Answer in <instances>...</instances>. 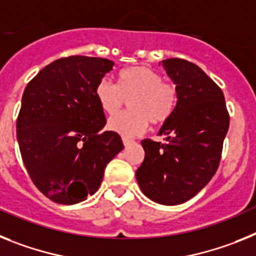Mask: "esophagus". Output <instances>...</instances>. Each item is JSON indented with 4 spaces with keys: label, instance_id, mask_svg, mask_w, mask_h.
<instances>
[{
    "label": "esophagus",
    "instance_id": "1",
    "mask_svg": "<svg viewBox=\"0 0 256 256\" xmlns=\"http://www.w3.org/2000/svg\"><path fill=\"white\" fill-rule=\"evenodd\" d=\"M122 143H124V146H128L130 144L134 143V142L131 140V139H128V138H122Z\"/></svg>",
    "mask_w": 256,
    "mask_h": 256
}]
</instances>
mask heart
Here are the masks:
<instances>
[{"instance_id": "heart-1", "label": "heart", "mask_w": 256, "mask_h": 256, "mask_svg": "<svg viewBox=\"0 0 256 256\" xmlns=\"http://www.w3.org/2000/svg\"><path fill=\"white\" fill-rule=\"evenodd\" d=\"M98 104L106 114H114L128 100V112L113 116L106 128L125 138L142 134L148 121L161 125L170 118L178 104L175 86L164 82L158 72L148 66H136L118 73L117 86L108 78H102L95 86Z\"/></svg>"}]
</instances>
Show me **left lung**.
Segmentation results:
<instances>
[{
  "mask_svg": "<svg viewBox=\"0 0 256 256\" xmlns=\"http://www.w3.org/2000/svg\"><path fill=\"white\" fill-rule=\"evenodd\" d=\"M162 66L175 84L178 104L158 131L165 142L142 140L146 157L136 180L148 198L172 206L192 198L216 172L230 114L223 91L198 66L178 58Z\"/></svg>",
  "mask_w": 256,
  "mask_h": 256,
  "instance_id": "left-lung-1",
  "label": "left lung"
}]
</instances>
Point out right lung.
I'll return each instance as SVG.
<instances>
[{"label":"right lung","mask_w":256,"mask_h":256,"mask_svg":"<svg viewBox=\"0 0 256 256\" xmlns=\"http://www.w3.org/2000/svg\"><path fill=\"white\" fill-rule=\"evenodd\" d=\"M110 59L62 58L26 85L16 121L19 150L33 184L51 201L74 205L94 194L108 162L124 150L121 136L102 131L106 116L95 86Z\"/></svg>","instance_id":"1"}]
</instances>
